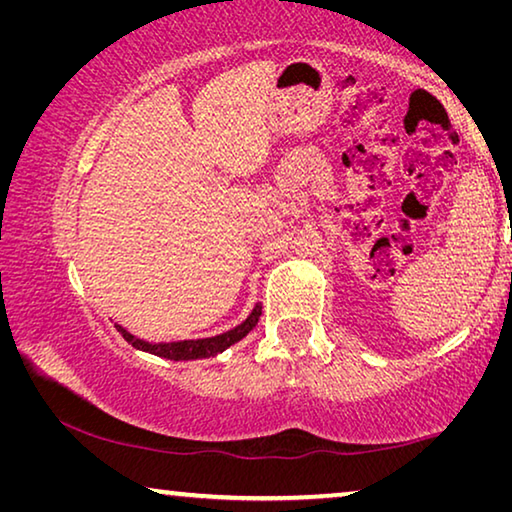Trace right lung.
<instances>
[{
  "mask_svg": "<svg viewBox=\"0 0 512 512\" xmlns=\"http://www.w3.org/2000/svg\"><path fill=\"white\" fill-rule=\"evenodd\" d=\"M259 316H262V305L255 302V307L250 309V314L241 320L239 325H235L228 332L216 334V336H207V339H187V341H171V343H151L144 339H137L128 329L121 325H115L117 332L124 336V339L133 345L135 350L155 354V357L162 359H171V361H194V359H207V357H216L223 350H228L230 345H235L237 341L244 339V336L257 325Z\"/></svg>",
  "mask_w": 512,
  "mask_h": 512,
  "instance_id": "right-lung-1",
  "label": "right lung"
}]
</instances>
